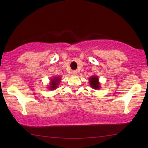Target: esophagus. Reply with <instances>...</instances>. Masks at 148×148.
<instances>
[{"mask_svg":"<svg viewBox=\"0 0 148 148\" xmlns=\"http://www.w3.org/2000/svg\"><path fill=\"white\" fill-rule=\"evenodd\" d=\"M77 73L76 71H71V74L73 75H76Z\"/></svg>","mask_w":148,"mask_h":148,"instance_id":"esophagus-1","label":"esophagus"}]
</instances>
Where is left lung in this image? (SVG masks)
<instances>
[{"instance_id":"1","label":"left lung","mask_w":148,"mask_h":148,"mask_svg":"<svg viewBox=\"0 0 148 148\" xmlns=\"http://www.w3.org/2000/svg\"><path fill=\"white\" fill-rule=\"evenodd\" d=\"M90 85L93 89L99 90L100 88V84L99 82V79L97 76L93 75L90 78Z\"/></svg>"}]
</instances>
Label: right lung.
<instances>
[{"label": "right lung", "mask_w": 148, "mask_h": 148, "mask_svg": "<svg viewBox=\"0 0 148 148\" xmlns=\"http://www.w3.org/2000/svg\"><path fill=\"white\" fill-rule=\"evenodd\" d=\"M60 82V77H54V78H52L50 79V84L49 86L50 90H54L58 87V85Z\"/></svg>", "instance_id": "1"}]
</instances>
